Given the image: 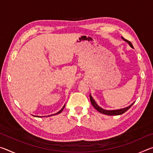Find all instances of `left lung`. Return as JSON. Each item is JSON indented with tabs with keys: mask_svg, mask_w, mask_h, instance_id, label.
Segmentation results:
<instances>
[{
	"mask_svg": "<svg viewBox=\"0 0 153 153\" xmlns=\"http://www.w3.org/2000/svg\"><path fill=\"white\" fill-rule=\"evenodd\" d=\"M122 39L126 41V42H128L129 44V45L131 46V48H134L133 47V45L132 44H131L130 42H129V40L125 39V38H123V37ZM90 102H91V104L92 105L93 107H94L96 109H97L98 112H100V113H102V114H105V115H121V114L124 113L125 112H126L127 111H128L129 108H130L131 106L133 105V104L134 102H133L132 104L131 105L128 106V107H127L126 108H120V109H117V110H105V109H103L102 108L100 107L99 106H98L97 103H96L95 100L93 99V98L92 97V96L90 94Z\"/></svg>",
	"mask_w": 153,
	"mask_h": 153,
	"instance_id": "8db88e82",
	"label": "left lung"
}]
</instances>
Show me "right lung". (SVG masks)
Segmentation results:
<instances>
[{
  "label": "right lung",
  "instance_id": "add662e5",
  "mask_svg": "<svg viewBox=\"0 0 153 153\" xmlns=\"http://www.w3.org/2000/svg\"><path fill=\"white\" fill-rule=\"evenodd\" d=\"M65 105L63 106V107L61 109L60 111H59L58 113H55V114H53V115H56V114H59V113H61V112H62V111L63 110V108H64V107H65ZM49 116H50V115H49ZM35 117H36V116H35ZM37 117H38V116H37Z\"/></svg>",
  "mask_w": 153,
  "mask_h": 153
}]
</instances>
